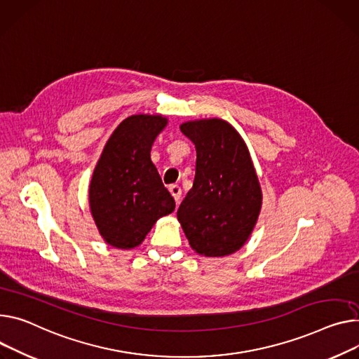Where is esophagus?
<instances>
[{
  "label": "esophagus",
  "mask_w": 359,
  "mask_h": 359,
  "mask_svg": "<svg viewBox=\"0 0 359 359\" xmlns=\"http://www.w3.org/2000/svg\"><path fill=\"white\" fill-rule=\"evenodd\" d=\"M170 192L172 194V197L175 198V201L180 203V198H181V187L177 185V184H172V185H170Z\"/></svg>",
  "instance_id": "esophagus-1"
}]
</instances>
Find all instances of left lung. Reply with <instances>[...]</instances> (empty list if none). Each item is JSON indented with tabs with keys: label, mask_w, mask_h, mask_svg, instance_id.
<instances>
[{
	"label": "left lung",
	"mask_w": 359,
	"mask_h": 359,
	"mask_svg": "<svg viewBox=\"0 0 359 359\" xmlns=\"http://www.w3.org/2000/svg\"><path fill=\"white\" fill-rule=\"evenodd\" d=\"M181 132L196 145L192 188L177 217L192 250L229 256L250 237L262 208V188L240 133L223 119L185 122Z\"/></svg>",
	"instance_id": "1"
}]
</instances>
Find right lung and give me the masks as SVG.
<instances>
[{
	"mask_svg": "<svg viewBox=\"0 0 359 359\" xmlns=\"http://www.w3.org/2000/svg\"><path fill=\"white\" fill-rule=\"evenodd\" d=\"M161 115H132L110 135L89 187V204L103 240L133 249L175 201L151 161L155 137L167 126Z\"/></svg>",
	"mask_w": 359,
	"mask_h": 359,
	"instance_id": "obj_1",
	"label": "right lung"
}]
</instances>
